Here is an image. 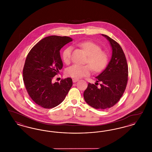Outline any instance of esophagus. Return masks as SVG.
<instances>
[{
  "mask_svg": "<svg viewBox=\"0 0 152 152\" xmlns=\"http://www.w3.org/2000/svg\"><path fill=\"white\" fill-rule=\"evenodd\" d=\"M72 81L73 83H76V82H77V81H79V79H73Z\"/></svg>",
  "mask_w": 152,
  "mask_h": 152,
  "instance_id": "1",
  "label": "esophagus"
}]
</instances>
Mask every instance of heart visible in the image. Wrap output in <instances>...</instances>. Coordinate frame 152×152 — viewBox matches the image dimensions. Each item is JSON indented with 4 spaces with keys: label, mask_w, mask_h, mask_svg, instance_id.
Wrapping results in <instances>:
<instances>
[{
    "label": "heart",
    "mask_w": 152,
    "mask_h": 152,
    "mask_svg": "<svg viewBox=\"0 0 152 152\" xmlns=\"http://www.w3.org/2000/svg\"><path fill=\"white\" fill-rule=\"evenodd\" d=\"M88 56L87 62L95 72L102 70L107 63V55L101 51V47L92 42H84L79 44ZM72 46L66 48L63 52V59L65 63H68L71 58ZM89 65L75 64L68 67L66 71V75L74 79H80L89 76L91 68Z\"/></svg>",
    "instance_id": "heart-1"
}]
</instances>
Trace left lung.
Returning a JSON list of instances; mask_svg holds the SVG:
<instances>
[{
  "instance_id": "obj_1",
  "label": "left lung",
  "mask_w": 152,
  "mask_h": 152,
  "mask_svg": "<svg viewBox=\"0 0 152 152\" xmlns=\"http://www.w3.org/2000/svg\"><path fill=\"white\" fill-rule=\"evenodd\" d=\"M102 36L110 43L112 57L106 68L95 77L96 83L100 82V86L88 83L84 92L86 102L97 109L110 108L119 101L125 90L128 76L127 61L122 48L108 36L104 34Z\"/></svg>"
}]
</instances>
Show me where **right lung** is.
<instances>
[{"label": "right lung", "instance_id": "right-lung-1", "mask_svg": "<svg viewBox=\"0 0 152 152\" xmlns=\"http://www.w3.org/2000/svg\"><path fill=\"white\" fill-rule=\"evenodd\" d=\"M72 41L68 36L46 37L34 45L26 58L23 70L25 87L32 100L44 108L61 104L72 86L71 78L60 83L52 81L63 68L61 48Z\"/></svg>", "mask_w": 152, "mask_h": 152}]
</instances>
